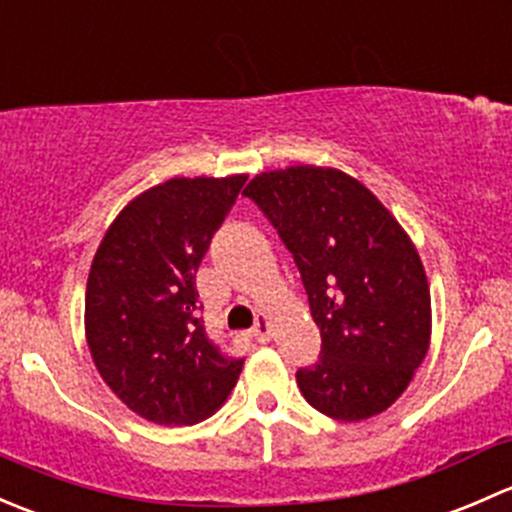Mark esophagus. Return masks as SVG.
Here are the masks:
<instances>
[{
  "mask_svg": "<svg viewBox=\"0 0 512 512\" xmlns=\"http://www.w3.org/2000/svg\"><path fill=\"white\" fill-rule=\"evenodd\" d=\"M252 337H255L260 344L270 342V339H272V322H270V317H265V314H262L260 322H257L255 327H252Z\"/></svg>",
  "mask_w": 512,
  "mask_h": 512,
  "instance_id": "esophagus-1",
  "label": "esophagus"
}]
</instances>
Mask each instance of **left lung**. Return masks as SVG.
Segmentation results:
<instances>
[{
	"label": "left lung",
	"mask_w": 512,
	"mask_h": 512,
	"mask_svg": "<svg viewBox=\"0 0 512 512\" xmlns=\"http://www.w3.org/2000/svg\"><path fill=\"white\" fill-rule=\"evenodd\" d=\"M242 195L292 252L322 334L317 364L297 371L304 399L337 421L389 409L431 344V289L409 232L339 168L267 170Z\"/></svg>",
	"instance_id": "1"
}]
</instances>
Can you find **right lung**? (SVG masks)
<instances>
[{"label":"right lung","mask_w":512,"mask_h":512,"mask_svg":"<svg viewBox=\"0 0 512 512\" xmlns=\"http://www.w3.org/2000/svg\"><path fill=\"white\" fill-rule=\"evenodd\" d=\"M247 175L170 178L116 215L86 282L84 327L108 389L158 426H193L235 389L245 361L208 339L195 275Z\"/></svg>","instance_id":"obj_1"}]
</instances>
